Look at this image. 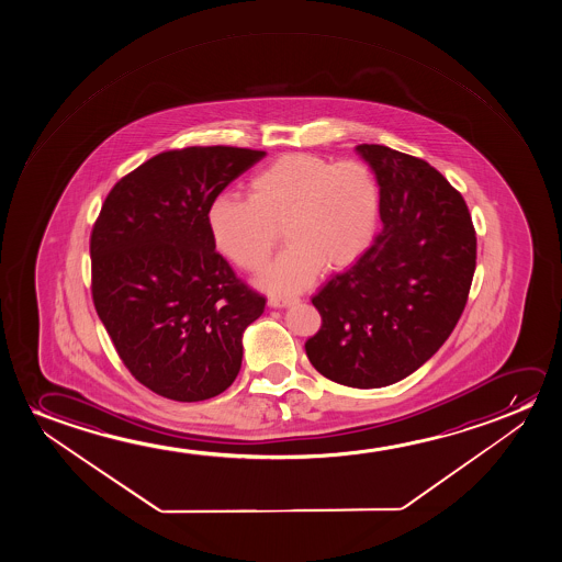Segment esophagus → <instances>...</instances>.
Masks as SVG:
<instances>
[{
    "mask_svg": "<svg viewBox=\"0 0 562 562\" xmlns=\"http://www.w3.org/2000/svg\"><path fill=\"white\" fill-rule=\"evenodd\" d=\"M297 300H293V297H270L269 307L272 308H284L293 305Z\"/></svg>",
    "mask_w": 562,
    "mask_h": 562,
    "instance_id": "obj_1",
    "label": "esophagus"
}]
</instances>
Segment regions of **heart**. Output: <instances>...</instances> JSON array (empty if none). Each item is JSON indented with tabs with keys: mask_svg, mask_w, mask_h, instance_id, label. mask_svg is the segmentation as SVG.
<instances>
[{
	"mask_svg": "<svg viewBox=\"0 0 562 562\" xmlns=\"http://www.w3.org/2000/svg\"><path fill=\"white\" fill-rule=\"evenodd\" d=\"M378 213L380 190L369 167L290 154L249 178L247 200L223 193L211 201L207 226L218 254L249 272L269 261L282 231L288 246L259 284L297 293L324 267L341 270L359 261L374 238Z\"/></svg>",
	"mask_w": 562,
	"mask_h": 562,
	"instance_id": "heart-1",
	"label": "heart"
}]
</instances>
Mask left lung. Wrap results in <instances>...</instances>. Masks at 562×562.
<instances>
[{
	"label": "left lung",
	"instance_id": "1",
	"mask_svg": "<svg viewBox=\"0 0 562 562\" xmlns=\"http://www.w3.org/2000/svg\"><path fill=\"white\" fill-rule=\"evenodd\" d=\"M380 188L382 232L313 297L323 326L308 361L349 387L395 384L420 369L461 318L476 232L461 193L423 159L361 144Z\"/></svg>",
	"mask_w": 562,
	"mask_h": 562
}]
</instances>
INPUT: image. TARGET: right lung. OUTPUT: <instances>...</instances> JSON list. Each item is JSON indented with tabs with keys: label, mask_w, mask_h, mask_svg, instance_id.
<instances>
[{
	"label": "right lung",
	"mask_w": 562,
	"mask_h": 562,
	"mask_svg": "<svg viewBox=\"0 0 562 562\" xmlns=\"http://www.w3.org/2000/svg\"><path fill=\"white\" fill-rule=\"evenodd\" d=\"M265 155L228 146L155 155L116 182L93 224L95 311L132 376L167 400L231 387L244 331L265 311L207 226L211 201Z\"/></svg>",
	"instance_id": "obj_1"
}]
</instances>
